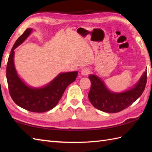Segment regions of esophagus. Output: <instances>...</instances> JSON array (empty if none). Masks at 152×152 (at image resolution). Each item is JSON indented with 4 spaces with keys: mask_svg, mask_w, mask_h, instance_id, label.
I'll return each mask as SVG.
<instances>
[{
    "mask_svg": "<svg viewBox=\"0 0 152 152\" xmlns=\"http://www.w3.org/2000/svg\"><path fill=\"white\" fill-rule=\"evenodd\" d=\"M91 70L88 68H83L82 70V75H88V74H90Z\"/></svg>",
    "mask_w": 152,
    "mask_h": 152,
    "instance_id": "1",
    "label": "esophagus"
}]
</instances>
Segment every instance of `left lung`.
Listing matches in <instances>:
<instances>
[{
  "instance_id": "obj_1",
  "label": "left lung",
  "mask_w": 152,
  "mask_h": 152,
  "mask_svg": "<svg viewBox=\"0 0 152 152\" xmlns=\"http://www.w3.org/2000/svg\"><path fill=\"white\" fill-rule=\"evenodd\" d=\"M91 82L88 98L93 106L108 113L119 112L129 107L142 94L147 82V72H144L133 88L124 93L110 91L102 80L95 75H89Z\"/></svg>"
}]
</instances>
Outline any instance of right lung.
Listing matches in <instances>:
<instances>
[{"label":"right lung","mask_w":152,"mask_h":152,"mask_svg":"<svg viewBox=\"0 0 152 152\" xmlns=\"http://www.w3.org/2000/svg\"><path fill=\"white\" fill-rule=\"evenodd\" d=\"M27 28L16 40L9 56L6 66V78L10 95L16 104L33 112H44L56 106L62 97L66 88L75 81L78 72L61 73L52 82L42 88H32L19 78L14 64V50L31 33Z\"/></svg>","instance_id":"add662e5"}]
</instances>
